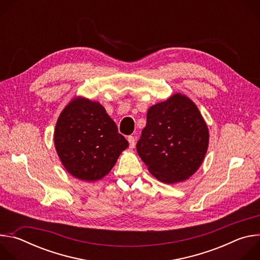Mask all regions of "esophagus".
Wrapping results in <instances>:
<instances>
[{
  "label": "esophagus",
  "mask_w": 260,
  "mask_h": 260,
  "mask_svg": "<svg viewBox=\"0 0 260 260\" xmlns=\"http://www.w3.org/2000/svg\"><path fill=\"white\" fill-rule=\"evenodd\" d=\"M127 141H128V143H129V147H131V148H134L135 145H136V144H135V141H136L135 138H134L133 136H128Z\"/></svg>",
  "instance_id": "obj_1"
}]
</instances>
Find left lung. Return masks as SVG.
<instances>
[{"label": "left lung", "instance_id": "obj_1", "mask_svg": "<svg viewBox=\"0 0 260 260\" xmlns=\"http://www.w3.org/2000/svg\"><path fill=\"white\" fill-rule=\"evenodd\" d=\"M209 145L208 126L196 104L175 93L153 105L137 143V151L159 181H185L201 167Z\"/></svg>", "mask_w": 260, "mask_h": 260}]
</instances>
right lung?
I'll return each mask as SVG.
<instances>
[{"label":"right lung","mask_w":260,"mask_h":260,"mask_svg":"<svg viewBox=\"0 0 260 260\" xmlns=\"http://www.w3.org/2000/svg\"><path fill=\"white\" fill-rule=\"evenodd\" d=\"M54 145L62 166L73 177L93 182L112 170L128 142L99 102L79 96L60 113Z\"/></svg>","instance_id":"add662e5"}]
</instances>
